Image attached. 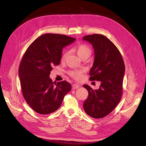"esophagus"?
<instances>
[{
    "instance_id": "1",
    "label": "esophagus",
    "mask_w": 146,
    "mask_h": 146,
    "mask_svg": "<svg viewBox=\"0 0 146 146\" xmlns=\"http://www.w3.org/2000/svg\"><path fill=\"white\" fill-rule=\"evenodd\" d=\"M78 87H80V85H78V84H77V83H74L72 85V88H74V89H77Z\"/></svg>"
}]
</instances>
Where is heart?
<instances>
[{"mask_svg":"<svg viewBox=\"0 0 146 146\" xmlns=\"http://www.w3.org/2000/svg\"><path fill=\"white\" fill-rule=\"evenodd\" d=\"M76 52L77 55L80 57L82 59L83 58H88L91 54L92 49L91 48L86 44H80L76 47ZM68 52H66L63 54L61 56V61H64L66 56H67ZM84 72L83 69H73L69 71V74L70 77L76 80H80L83 76V73Z\"/></svg>","mask_w":146,"mask_h":146,"instance_id":"1","label":"heart"}]
</instances>
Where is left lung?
Masks as SVG:
<instances>
[{
  "label": "left lung",
  "mask_w": 146,
  "mask_h": 146,
  "mask_svg": "<svg viewBox=\"0 0 146 146\" xmlns=\"http://www.w3.org/2000/svg\"><path fill=\"white\" fill-rule=\"evenodd\" d=\"M94 49V61L90 71L91 81H99L98 90L87 85L83 86L88 91L83 108L90 116L103 118L116 108L122 93L125 64L118 48L102 35L93 34L84 36Z\"/></svg>",
  "instance_id": "8db88e82"
}]
</instances>
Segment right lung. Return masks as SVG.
Instances as JSON below:
<instances>
[{"instance_id":"add662e5","label":"right lung","mask_w":146,"mask_h":146,"mask_svg":"<svg viewBox=\"0 0 146 146\" xmlns=\"http://www.w3.org/2000/svg\"><path fill=\"white\" fill-rule=\"evenodd\" d=\"M76 40L64 35L46 33L27 48L19 68L22 92L30 107L41 114L55 111L71 90L66 81L53 82L49 77L54 66L60 63L63 48Z\"/></svg>"}]
</instances>
